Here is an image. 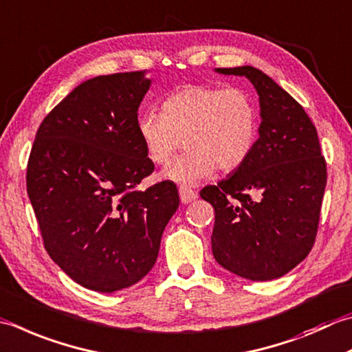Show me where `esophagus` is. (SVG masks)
Wrapping results in <instances>:
<instances>
[{
    "label": "esophagus",
    "mask_w": 352,
    "mask_h": 352,
    "mask_svg": "<svg viewBox=\"0 0 352 352\" xmlns=\"http://www.w3.org/2000/svg\"><path fill=\"white\" fill-rule=\"evenodd\" d=\"M178 194H180V199H182V203H184V204L194 201V199L198 197L197 192L192 190L190 188H188V186H180V188H178Z\"/></svg>",
    "instance_id": "1"
}]
</instances>
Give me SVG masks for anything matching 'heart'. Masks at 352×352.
<instances>
[{
	"mask_svg": "<svg viewBox=\"0 0 352 352\" xmlns=\"http://www.w3.org/2000/svg\"><path fill=\"white\" fill-rule=\"evenodd\" d=\"M256 100L243 87L186 85L162 103V114L144 113L137 122L144 153L166 164L180 148L184 153L162 170V180L195 184L212 172L235 170L250 157L258 139Z\"/></svg>",
	"mask_w": 352,
	"mask_h": 352,
	"instance_id": "b5f03b06",
	"label": "heart"
}]
</instances>
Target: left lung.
Segmentation results:
<instances>
[{"instance_id": "8db88e82", "label": "left lung", "mask_w": 352, "mask_h": 352, "mask_svg": "<svg viewBox=\"0 0 352 352\" xmlns=\"http://www.w3.org/2000/svg\"><path fill=\"white\" fill-rule=\"evenodd\" d=\"M245 76L259 96V139L243 166L199 195L215 209L212 253L226 270L252 280L284 276L318 235L327 162L299 102L250 65L218 68Z\"/></svg>"}]
</instances>
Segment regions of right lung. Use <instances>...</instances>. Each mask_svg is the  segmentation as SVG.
I'll use <instances>...</instances> for the list:
<instances>
[{"label": "right lung", "mask_w": 352, "mask_h": 352, "mask_svg": "<svg viewBox=\"0 0 352 352\" xmlns=\"http://www.w3.org/2000/svg\"><path fill=\"white\" fill-rule=\"evenodd\" d=\"M151 79L144 72L88 79L38 128L27 194L50 258L79 285L113 293L154 267L177 186L135 188L153 174L137 131Z\"/></svg>", "instance_id": "1"}]
</instances>
